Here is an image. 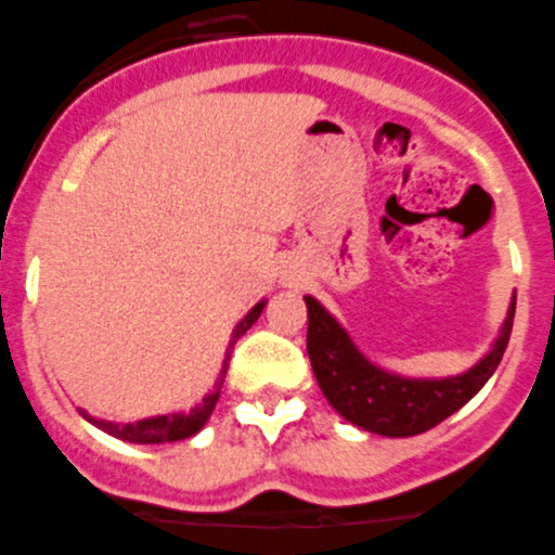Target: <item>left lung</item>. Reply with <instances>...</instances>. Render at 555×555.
<instances>
[{"mask_svg":"<svg viewBox=\"0 0 555 555\" xmlns=\"http://www.w3.org/2000/svg\"><path fill=\"white\" fill-rule=\"evenodd\" d=\"M517 294H512L509 311L503 319L490 352L456 377H401L379 369L358 349L338 319L319 302L305 297L308 305V358L324 399L338 415L365 431L385 437H413L431 429L460 406L474 399L487 379L495 374L515 322Z\"/></svg>","mask_w":555,"mask_h":555,"instance_id":"1","label":"left lung"}]
</instances>
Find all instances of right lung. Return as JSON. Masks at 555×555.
<instances>
[{
	"label": "right lung",
	"mask_w": 555,
	"mask_h": 555,
	"mask_svg": "<svg viewBox=\"0 0 555 555\" xmlns=\"http://www.w3.org/2000/svg\"><path fill=\"white\" fill-rule=\"evenodd\" d=\"M263 305H267V299H261L258 305H253V311L236 324V330H233V335H231V344H228L225 363H222L220 377H217V388L211 390V393L203 396L201 404L192 406L190 413L151 415V418L134 421V424H115V421H101V418H93V415H88L85 410H79V413L85 415L90 424L99 426L101 431H106V435H112V437H118V440H126V443H140V446L176 443V440H186V437L197 435V431L206 426V421L211 418V413H215V404H217V399H220V388H222V379H225L228 360H231L233 344H236V340L242 338V335L258 322V317H261V311H263Z\"/></svg>",
	"instance_id": "right-lung-1"
}]
</instances>
